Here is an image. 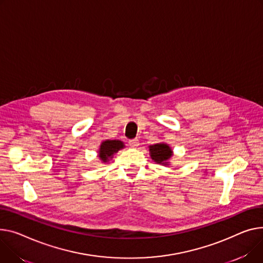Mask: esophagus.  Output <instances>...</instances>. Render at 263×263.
<instances>
[{
	"label": "esophagus",
	"instance_id": "obj_1",
	"mask_svg": "<svg viewBox=\"0 0 263 263\" xmlns=\"http://www.w3.org/2000/svg\"><path fill=\"white\" fill-rule=\"evenodd\" d=\"M129 145H130L132 148H136V147L138 146V139H137V138L131 139V141H129Z\"/></svg>",
	"mask_w": 263,
	"mask_h": 263
}]
</instances>
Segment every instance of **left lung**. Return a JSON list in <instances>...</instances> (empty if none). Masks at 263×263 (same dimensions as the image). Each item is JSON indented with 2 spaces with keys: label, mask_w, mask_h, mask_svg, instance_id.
<instances>
[{
  "label": "left lung",
  "mask_w": 263,
  "mask_h": 263,
  "mask_svg": "<svg viewBox=\"0 0 263 263\" xmlns=\"http://www.w3.org/2000/svg\"><path fill=\"white\" fill-rule=\"evenodd\" d=\"M149 154L152 161L156 164L163 166H169L170 160L173 156V151L171 147L166 143H157L149 146Z\"/></svg>",
  "instance_id": "1"
}]
</instances>
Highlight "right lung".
I'll return each mask as SVG.
<instances>
[{
    "label": "right lung",
    "mask_w": 263,
    "mask_h": 263,
    "mask_svg": "<svg viewBox=\"0 0 263 263\" xmlns=\"http://www.w3.org/2000/svg\"><path fill=\"white\" fill-rule=\"evenodd\" d=\"M125 147L126 146L124 142L119 141V139H106V141L101 142L97 156L99 157L101 163L106 164L113 159V155L115 153H117L121 149H124Z\"/></svg>",
    "instance_id": "add662e5"
}]
</instances>
